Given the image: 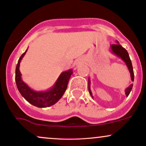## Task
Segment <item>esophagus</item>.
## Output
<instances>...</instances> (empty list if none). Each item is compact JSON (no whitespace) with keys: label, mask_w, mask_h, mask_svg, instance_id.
Returning a JSON list of instances; mask_svg holds the SVG:
<instances>
[{"label":"esophagus","mask_w":146,"mask_h":146,"mask_svg":"<svg viewBox=\"0 0 146 146\" xmlns=\"http://www.w3.org/2000/svg\"><path fill=\"white\" fill-rule=\"evenodd\" d=\"M82 61V60L81 58H79V59H78L75 61V64H78L81 63Z\"/></svg>","instance_id":"esophagus-1"}]
</instances>
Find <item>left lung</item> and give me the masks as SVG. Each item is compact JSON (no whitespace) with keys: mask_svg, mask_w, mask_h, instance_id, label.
Instances as JSON below:
<instances>
[{"mask_svg":"<svg viewBox=\"0 0 146 146\" xmlns=\"http://www.w3.org/2000/svg\"><path fill=\"white\" fill-rule=\"evenodd\" d=\"M117 44L110 45V51H111L112 53H113V54H115V56H117V57L121 58V59L125 63L127 67L128 68L129 71H130L131 80L132 82H134L133 68H132L131 60L130 59V57H129L128 51L125 50V48L122 47L121 45L119 44L118 41H117ZM132 86H133V84H130V86H129L128 88L125 90V95H126V97H128L129 94H130V91H131L132 88ZM88 91H89L90 96L93 98V94H92V92L91 90H90V81L89 78H88Z\"/></svg>","mask_w":146,"mask_h":146,"instance_id":"obj_1","label":"left lung"}]
</instances>
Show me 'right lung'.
I'll use <instances>...</instances> for the list:
<instances>
[{"label":"right lung","instance_id":"add662e5","mask_svg":"<svg viewBox=\"0 0 146 146\" xmlns=\"http://www.w3.org/2000/svg\"><path fill=\"white\" fill-rule=\"evenodd\" d=\"M27 49L22 54L18 60L16 68V86L20 93L29 103L38 108H46L57 103L66 91L67 85L73 70L69 69L64 71L56 80L53 86L46 91H36L31 89L27 84L23 81L21 73L19 70L20 64L23 57L26 54Z\"/></svg>","mask_w":146,"mask_h":146}]
</instances>
